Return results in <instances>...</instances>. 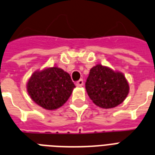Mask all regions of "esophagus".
Wrapping results in <instances>:
<instances>
[{
  "mask_svg": "<svg viewBox=\"0 0 155 155\" xmlns=\"http://www.w3.org/2000/svg\"><path fill=\"white\" fill-rule=\"evenodd\" d=\"M75 85H76L77 87H83L84 86V80H78V81L75 83Z\"/></svg>",
  "mask_w": 155,
  "mask_h": 155,
  "instance_id": "esophagus-1",
  "label": "esophagus"
}]
</instances>
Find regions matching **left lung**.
<instances>
[{
	"label": "left lung",
	"mask_w": 155,
	"mask_h": 155,
	"mask_svg": "<svg viewBox=\"0 0 155 155\" xmlns=\"http://www.w3.org/2000/svg\"><path fill=\"white\" fill-rule=\"evenodd\" d=\"M87 95L95 105L109 109L121 104L129 93V84L124 75L101 64L90 70L85 84Z\"/></svg>",
	"instance_id": "1"
}]
</instances>
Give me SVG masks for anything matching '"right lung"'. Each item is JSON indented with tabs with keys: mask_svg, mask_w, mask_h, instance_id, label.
<instances>
[{
	"mask_svg": "<svg viewBox=\"0 0 155 155\" xmlns=\"http://www.w3.org/2000/svg\"><path fill=\"white\" fill-rule=\"evenodd\" d=\"M75 87L70 75L57 67L35 71L27 84L31 99L46 110H56L63 106Z\"/></svg>",
	"mask_w": 155,
	"mask_h": 155,
	"instance_id": "1",
	"label": "right lung"
}]
</instances>
